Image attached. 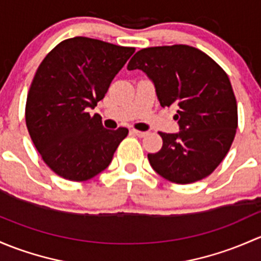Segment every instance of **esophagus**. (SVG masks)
Returning <instances> with one entry per match:
<instances>
[{"label": "esophagus", "instance_id": "34e87169", "mask_svg": "<svg viewBox=\"0 0 261 261\" xmlns=\"http://www.w3.org/2000/svg\"><path fill=\"white\" fill-rule=\"evenodd\" d=\"M132 133L136 134L137 137H146L147 136V132H142V130H137V129H132Z\"/></svg>", "mask_w": 261, "mask_h": 261}]
</instances>
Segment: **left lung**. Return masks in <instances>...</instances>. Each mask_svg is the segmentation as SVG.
Returning <instances> with one entry per match:
<instances>
[{
    "mask_svg": "<svg viewBox=\"0 0 261 261\" xmlns=\"http://www.w3.org/2000/svg\"><path fill=\"white\" fill-rule=\"evenodd\" d=\"M128 70L144 71L161 106L177 107L178 133H163V146L149 153L152 168L174 184L200 181L229 152L238 128V104L227 74L205 53L189 45L139 50Z\"/></svg>",
    "mask_w": 261,
    "mask_h": 261,
    "instance_id": "8db88e82",
    "label": "left lung"
}]
</instances>
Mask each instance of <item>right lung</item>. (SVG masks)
Here are the masks:
<instances>
[{
  "label": "right lung",
  "mask_w": 261,
  "mask_h": 261,
  "mask_svg": "<svg viewBox=\"0 0 261 261\" xmlns=\"http://www.w3.org/2000/svg\"><path fill=\"white\" fill-rule=\"evenodd\" d=\"M134 47L76 36L56 45L37 68L26 100L28 130L60 177L87 181L106 170L127 128L107 129L89 109L104 98Z\"/></svg>",
  "instance_id": "1"
}]
</instances>
